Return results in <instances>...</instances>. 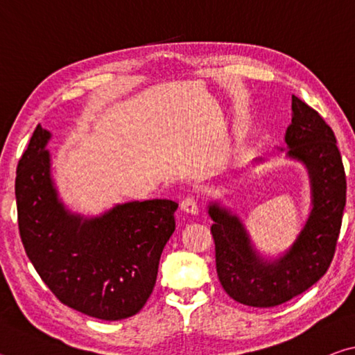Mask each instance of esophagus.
Returning <instances> with one entry per match:
<instances>
[{
	"label": "esophagus",
	"mask_w": 355,
	"mask_h": 355,
	"mask_svg": "<svg viewBox=\"0 0 355 355\" xmlns=\"http://www.w3.org/2000/svg\"><path fill=\"white\" fill-rule=\"evenodd\" d=\"M180 207H182V209L186 213H191V214L199 213V205H197V199H196V197H192V196H188L186 199H183L182 205H180Z\"/></svg>",
	"instance_id": "obj_1"
}]
</instances>
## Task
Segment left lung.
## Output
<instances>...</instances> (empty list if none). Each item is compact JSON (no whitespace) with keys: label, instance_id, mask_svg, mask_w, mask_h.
<instances>
[{"label":"left lung","instance_id":"obj_1","mask_svg":"<svg viewBox=\"0 0 355 355\" xmlns=\"http://www.w3.org/2000/svg\"><path fill=\"white\" fill-rule=\"evenodd\" d=\"M293 119L286 130L288 156L307 166L313 209L296 243L279 260L255 254L236 216L209 205L216 271L222 288L236 302L275 307L299 296L327 272L334 260L346 205V173L332 128L320 112L291 97Z\"/></svg>","mask_w":355,"mask_h":355}]
</instances>
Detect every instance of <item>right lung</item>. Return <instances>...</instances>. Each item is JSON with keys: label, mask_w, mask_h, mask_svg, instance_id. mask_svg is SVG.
Returning a JSON list of instances; mask_svg holds the SVG:
<instances>
[{"label": "right lung", "mask_w": 355, "mask_h": 355, "mask_svg": "<svg viewBox=\"0 0 355 355\" xmlns=\"http://www.w3.org/2000/svg\"><path fill=\"white\" fill-rule=\"evenodd\" d=\"M48 139L50 133L37 125L17 166V214L26 255L67 307L105 321L133 316L153 291L178 203L128 202L94 219L71 214L53 188Z\"/></svg>", "instance_id": "obj_1"}]
</instances>
